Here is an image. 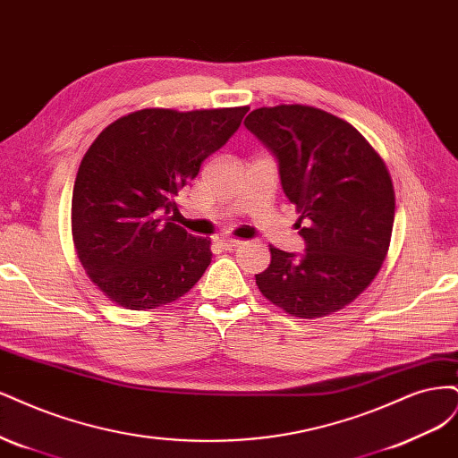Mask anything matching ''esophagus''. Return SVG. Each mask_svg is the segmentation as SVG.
<instances>
[{"instance_id": "34e87169", "label": "esophagus", "mask_w": 458, "mask_h": 458, "mask_svg": "<svg viewBox=\"0 0 458 458\" xmlns=\"http://www.w3.org/2000/svg\"><path fill=\"white\" fill-rule=\"evenodd\" d=\"M218 243H220V247H223V249H233V247L242 245V240H235V238H223V240H218Z\"/></svg>"}]
</instances>
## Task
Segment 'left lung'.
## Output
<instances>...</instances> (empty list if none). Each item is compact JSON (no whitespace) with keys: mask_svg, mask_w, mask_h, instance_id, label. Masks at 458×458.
Here are the masks:
<instances>
[{"mask_svg":"<svg viewBox=\"0 0 458 458\" xmlns=\"http://www.w3.org/2000/svg\"><path fill=\"white\" fill-rule=\"evenodd\" d=\"M245 127L277 157L279 179L301 215L306 253L270 245L257 285L299 319L338 312L371 285L390 247L395 194L385 159L361 132L306 105L262 106Z\"/></svg>","mask_w":458,"mask_h":458,"instance_id":"obj_1","label":"left lung"}]
</instances>
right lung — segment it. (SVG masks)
Here are the masks:
<instances>
[{
    "label": "right lung",
    "mask_w": 458,
    "mask_h": 458,
    "mask_svg": "<svg viewBox=\"0 0 458 458\" xmlns=\"http://www.w3.org/2000/svg\"><path fill=\"white\" fill-rule=\"evenodd\" d=\"M249 106L142 108L100 131L72 194V240L85 274L127 310L165 306L211 264V240L171 223L176 194L238 131Z\"/></svg>",
    "instance_id": "obj_1"
}]
</instances>
